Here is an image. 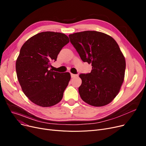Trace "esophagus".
Returning <instances> with one entry per match:
<instances>
[{"mask_svg": "<svg viewBox=\"0 0 146 146\" xmlns=\"http://www.w3.org/2000/svg\"><path fill=\"white\" fill-rule=\"evenodd\" d=\"M76 76H77V74H73V73H71V77L72 78L76 77Z\"/></svg>", "mask_w": 146, "mask_h": 146, "instance_id": "34e87169", "label": "esophagus"}]
</instances>
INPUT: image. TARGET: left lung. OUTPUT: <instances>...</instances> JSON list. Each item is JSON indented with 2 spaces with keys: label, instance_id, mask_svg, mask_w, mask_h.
Returning a JSON list of instances; mask_svg holds the SVG:
<instances>
[{
  "label": "left lung",
  "instance_id": "8db88e82",
  "mask_svg": "<svg viewBox=\"0 0 146 146\" xmlns=\"http://www.w3.org/2000/svg\"><path fill=\"white\" fill-rule=\"evenodd\" d=\"M68 36L83 62L92 66L90 73L79 75L82 99L94 106L108 105L118 94L124 80L125 60L118 44L111 36L95 31Z\"/></svg>",
  "mask_w": 146,
  "mask_h": 146
}]
</instances>
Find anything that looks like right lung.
Returning <instances> with one entry per match:
<instances>
[{
  "mask_svg": "<svg viewBox=\"0 0 146 146\" xmlns=\"http://www.w3.org/2000/svg\"><path fill=\"white\" fill-rule=\"evenodd\" d=\"M68 42L64 34L47 31L31 37L22 46L16 61L17 78L23 92L34 104L50 107L62 99L70 74L49 68Z\"/></svg>",
  "mask_w": 146,
  "mask_h": 146,
  "instance_id": "1",
  "label": "right lung"
}]
</instances>
